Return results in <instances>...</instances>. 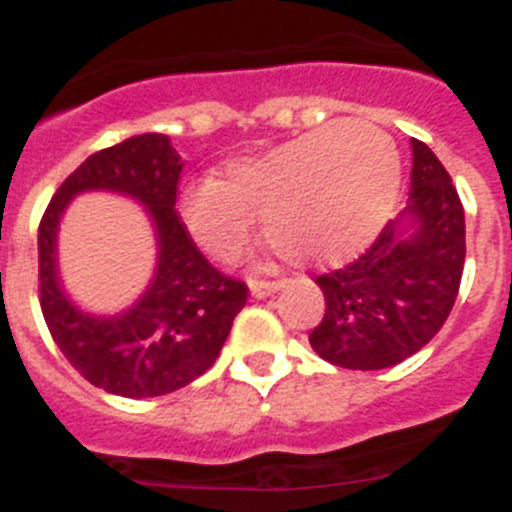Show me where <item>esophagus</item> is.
<instances>
[{"label": "esophagus", "instance_id": "1", "mask_svg": "<svg viewBox=\"0 0 512 512\" xmlns=\"http://www.w3.org/2000/svg\"><path fill=\"white\" fill-rule=\"evenodd\" d=\"M281 288V283L278 281H250V291L255 299H268V296H273L275 291Z\"/></svg>", "mask_w": 512, "mask_h": 512}]
</instances>
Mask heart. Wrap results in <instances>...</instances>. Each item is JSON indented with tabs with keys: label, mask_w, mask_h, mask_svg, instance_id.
Returning <instances> with one entry per match:
<instances>
[{
	"label": "heart",
	"mask_w": 512,
	"mask_h": 512,
	"mask_svg": "<svg viewBox=\"0 0 512 512\" xmlns=\"http://www.w3.org/2000/svg\"><path fill=\"white\" fill-rule=\"evenodd\" d=\"M402 162L371 123H332L257 157L224 180L185 185L180 219L208 255L229 260L265 219L270 247L291 262H332L366 247L397 206Z\"/></svg>",
	"instance_id": "obj_1"
}]
</instances>
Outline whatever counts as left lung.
Returning a JSON list of instances; mask_svg holds the SVG:
<instances>
[{
  "mask_svg": "<svg viewBox=\"0 0 512 512\" xmlns=\"http://www.w3.org/2000/svg\"><path fill=\"white\" fill-rule=\"evenodd\" d=\"M410 203L358 260L317 275L324 317L309 342L332 366L379 371L425 348L459 296L466 257L464 206L451 175L412 141Z\"/></svg>",
  "mask_w": 512,
  "mask_h": 512,
  "instance_id": "8db88e82",
  "label": "left lung"
}]
</instances>
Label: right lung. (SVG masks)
<instances>
[{
    "mask_svg": "<svg viewBox=\"0 0 512 512\" xmlns=\"http://www.w3.org/2000/svg\"><path fill=\"white\" fill-rule=\"evenodd\" d=\"M180 172L182 159L167 136H133L84 159L61 182L38 226V288L51 337L90 384L128 399L162 397L203 376L247 304V286L213 268L175 211ZM84 189H110L144 202L158 231L155 281L115 318L84 315L60 291L58 221Z\"/></svg>",
    "mask_w": 512,
    "mask_h": 512,
    "instance_id": "right-lung-1",
    "label": "right lung"
}]
</instances>
